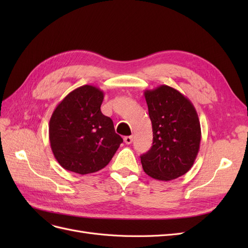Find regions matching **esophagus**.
<instances>
[{
  "label": "esophagus",
  "instance_id": "1",
  "mask_svg": "<svg viewBox=\"0 0 248 248\" xmlns=\"http://www.w3.org/2000/svg\"><path fill=\"white\" fill-rule=\"evenodd\" d=\"M132 140H133V137L132 136H128V137H125L124 138V141L126 142L127 145H130L131 142H132Z\"/></svg>",
  "mask_w": 248,
  "mask_h": 248
}]
</instances>
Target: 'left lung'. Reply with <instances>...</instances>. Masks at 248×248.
<instances>
[{
    "label": "left lung",
    "instance_id": "1",
    "mask_svg": "<svg viewBox=\"0 0 248 248\" xmlns=\"http://www.w3.org/2000/svg\"><path fill=\"white\" fill-rule=\"evenodd\" d=\"M153 144L140 156L145 172L170 181L183 176L193 166L200 150L201 125L191 101L176 89L161 85L146 90Z\"/></svg>",
    "mask_w": 248,
    "mask_h": 248
}]
</instances>
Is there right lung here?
Instances as JSON below:
<instances>
[{"label": "right lung", "instance_id": "right-lung-1", "mask_svg": "<svg viewBox=\"0 0 248 248\" xmlns=\"http://www.w3.org/2000/svg\"><path fill=\"white\" fill-rule=\"evenodd\" d=\"M104 93L94 86L73 90L60 102L49 120V142L63 169L79 175L107 167L123 139L100 107Z\"/></svg>", "mask_w": 248, "mask_h": 248}]
</instances>
